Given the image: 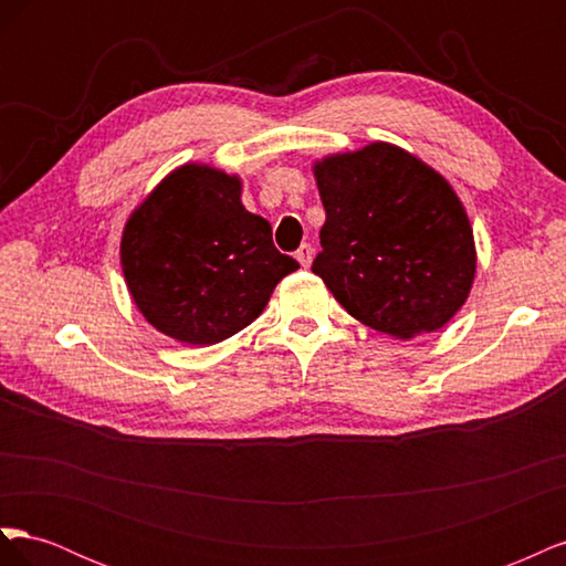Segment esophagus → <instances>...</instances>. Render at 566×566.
Here are the masks:
<instances>
[{
  "instance_id": "esophagus-1",
  "label": "esophagus",
  "mask_w": 566,
  "mask_h": 566,
  "mask_svg": "<svg viewBox=\"0 0 566 566\" xmlns=\"http://www.w3.org/2000/svg\"><path fill=\"white\" fill-rule=\"evenodd\" d=\"M295 256H297V262H300L304 269H310V266H312V260H314V248H312L310 243H304V245L295 252Z\"/></svg>"
}]
</instances>
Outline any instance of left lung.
Here are the masks:
<instances>
[{"mask_svg": "<svg viewBox=\"0 0 566 566\" xmlns=\"http://www.w3.org/2000/svg\"><path fill=\"white\" fill-rule=\"evenodd\" d=\"M325 208L312 271L373 331L410 339L465 304L476 248L465 208L434 167L373 142L314 163Z\"/></svg>", "mask_w": 566, "mask_h": 566, "instance_id": "left-lung-1", "label": "left lung"}]
</instances>
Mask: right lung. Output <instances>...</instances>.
Segmentation results:
<instances>
[{"label":"right lung","instance_id":"1","mask_svg":"<svg viewBox=\"0 0 566 566\" xmlns=\"http://www.w3.org/2000/svg\"><path fill=\"white\" fill-rule=\"evenodd\" d=\"M238 175L202 163L172 169L129 214L119 264L136 310L184 345L208 347L264 312L300 269L273 248L271 224L245 210Z\"/></svg>","mask_w":566,"mask_h":566}]
</instances>
